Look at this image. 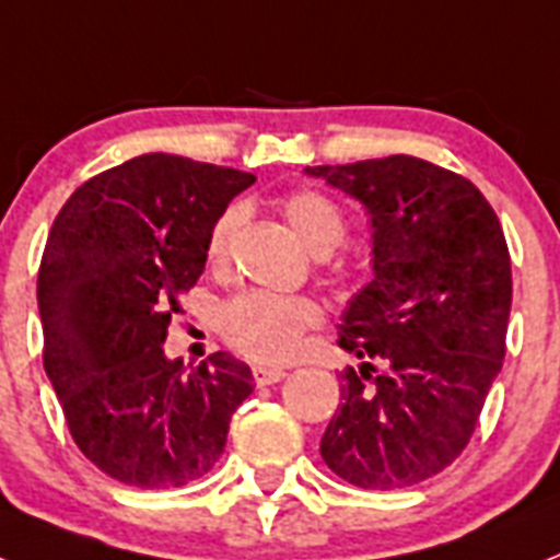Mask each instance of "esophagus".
<instances>
[{
  "label": "esophagus",
  "instance_id": "34e87169",
  "mask_svg": "<svg viewBox=\"0 0 560 560\" xmlns=\"http://www.w3.org/2000/svg\"><path fill=\"white\" fill-rule=\"evenodd\" d=\"M284 370L281 368H253V382L258 384V387H265V384H276L284 378Z\"/></svg>",
  "mask_w": 560,
  "mask_h": 560
}]
</instances>
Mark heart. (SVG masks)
Masks as SVG:
<instances>
[{
  "label": "heart",
  "instance_id": "1",
  "mask_svg": "<svg viewBox=\"0 0 560 560\" xmlns=\"http://www.w3.org/2000/svg\"><path fill=\"white\" fill-rule=\"evenodd\" d=\"M281 215L293 233L316 256H330L347 238V215L330 196L318 190H290L279 201ZM242 210L228 208L208 236L210 267H222L230 256ZM322 324V307L304 295H276L250 290L230 299L222 310V332L233 350L261 364H284L295 359L310 330Z\"/></svg>",
  "mask_w": 560,
  "mask_h": 560
}]
</instances>
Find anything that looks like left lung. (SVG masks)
I'll return each instance as SVG.
<instances>
[{"instance_id": "1", "label": "left lung", "mask_w": 560, "mask_h": 560, "mask_svg": "<svg viewBox=\"0 0 560 560\" xmlns=\"http://www.w3.org/2000/svg\"><path fill=\"white\" fill-rule=\"evenodd\" d=\"M373 222V281L352 295L324 464L361 490H404L462 455L501 373L512 304L510 250L469 178L416 156L307 167Z\"/></svg>"}]
</instances>
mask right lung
Segmentation results:
<instances>
[{
  "label": "right lung",
  "instance_id": "1",
  "mask_svg": "<svg viewBox=\"0 0 560 560\" xmlns=\"http://www.w3.org/2000/svg\"><path fill=\"white\" fill-rule=\"evenodd\" d=\"M253 173L144 153L88 178L56 215L36 299L45 373L88 462L139 490L208 476L253 373L213 352L185 375L164 355L178 295L199 281L208 236Z\"/></svg>",
  "mask_w": 560,
  "mask_h": 560
}]
</instances>
